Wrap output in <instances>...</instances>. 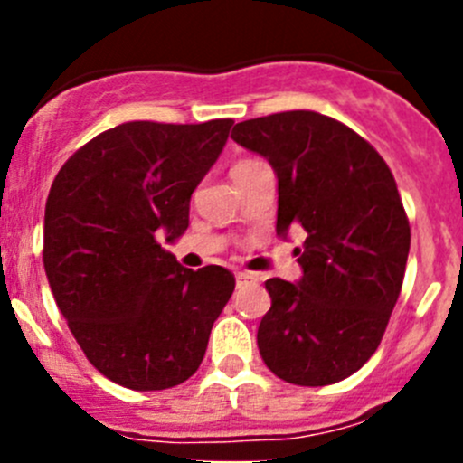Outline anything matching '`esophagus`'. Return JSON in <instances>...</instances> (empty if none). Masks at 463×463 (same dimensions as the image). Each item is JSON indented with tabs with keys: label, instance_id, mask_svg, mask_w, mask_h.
I'll list each match as a JSON object with an SVG mask.
<instances>
[{
	"label": "esophagus",
	"instance_id": "obj_1",
	"mask_svg": "<svg viewBox=\"0 0 463 463\" xmlns=\"http://www.w3.org/2000/svg\"><path fill=\"white\" fill-rule=\"evenodd\" d=\"M235 279H237V284H255L260 278H258V275H255V273H246V270H237Z\"/></svg>",
	"mask_w": 463,
	"mask_h": 463
}]
</instances>
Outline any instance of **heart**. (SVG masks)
Returning a JSON list of instances; mask_svg holds the SVG:
<instances>
[{
  "label": "heart",
  "mask_w": 463,
  "mask_h": 463,
  "mask_svg": "<svg viewBox=\"0 0 463 463\" xmlns=\"http://www.w3.org/2000/svg\"><path fill=\"white\" fill-rule=\"evenodd\" d=\"M250 163H253V161H237L235 165H232V170H240V167H244V165H250ZM232 170H231V172H232Z\"/></svg>",
  "instance_id": "obj_1"
}]
</instances>
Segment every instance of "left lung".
I'll return each mask as SVG.
<instances>
[{"mask_svg":"<svg viewBox=\"0 0 463 463\" xmlns=\"http://www.w3.org/2000/svg\"><path fill=\"white\" fill-rule=\"evenodd\" d=\"M278 175V235L307 232L300 282L266 279L261 361L293 385L320 387L361 370L399 300L410 222L396 181L363 137L318 111H282L232 128Z\"/></svg>","mask_w":463,"mask_h":463,"instance_id":"1","label":"left lung"}]
</instances>
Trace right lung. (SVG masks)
Returning <instances> with one entry per match:
<instances>
[{
	"mask_svg": "<svg viewBox=\"0 0 463 463\" xmlns=\"http://www.w3.org/2000/svg\"><path fill=\"white\" fill-rule=\"evenodd\" d=\"M231 118L132 120L62 165L44 210V270L87 361L129 390H167L199 370L235 291L223 266L193 270L161 249L188 228L190 197L222 154Z\"/></svg>",
	"mask_w": 463,
	"mask_h": 463,
	"instance_id": "1",
	"label": "right lung"
}]
</instances>
